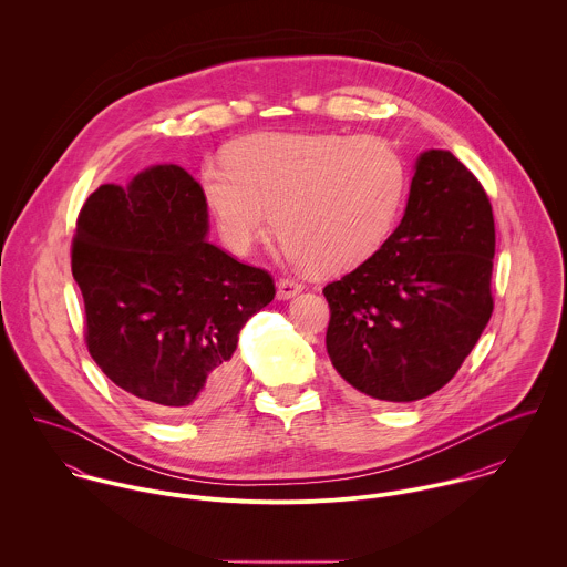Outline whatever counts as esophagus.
<instances>
[{
    "instance_id": "esophagus-1",
    "label": "esophagus",
    "mask_w": 567,
    "mask_h": 567,
    "mask_svg": "<svg viewBox=\"0 0 567 567\" xmlns=\"http://www.w3.org/2000/svg\"><path fill=\"white\" fill-rule=\"evenodd\" d=\"M301 290H303V284L292 277H284L277 281V299H292Z\"/></svg>"
}]
</instances>
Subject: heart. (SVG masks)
<instances>
[{
  "label": "heart",
  "instance_id": "heart-1",
  "mask_svg": "<svg viewBox=\"0 0 567 567\" xmlns=\"http://www.w3.org/2000/svg\"><path fill=\"white\" fill-rule=\"evenodd\" d=\"M225 244L248 252L270 223L290 257L321 272L367 261L386 243L408 187L402 155L380 137L252 133L200 169Z\"/></svg>",
  "mask_w": 567,
  "mask_h": 567
}]
</instances>
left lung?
<instances>
[{"label": "left lung", "mask_w": 567, "mask_h": 567, "mask_svg": "<svg viewBox=\"0 0 567 567\" xmlns=\"http://www.w3.org/2000/svg\"><path fill=\"white\" fill-rule=\"evenodd\" d=\"M493 255L495 223L481 181L447 151L423 153L400 227L323 288L324 344L338 375L384 402L443 389L491 319Z\"/></svg>", "instance_id": "obj_1"}]
</instances>
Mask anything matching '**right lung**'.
Here are the masks:
<instances>
[{
	"instance_id": "obj_1",
	"label": "right lung",
	"mask_w": 567,
	"mask_h": 567,
	"mask_svg": "<svg viewBox=\"0 0 567 567\" xmlns=\"http://www.w3.org/2000/svg\"><path fill=\"white\" fill-rule=\"evenodd\" d=\"M203 187L153 165L128 187L100 185L82 205L72 272L84 342L122 391L172 412L223 404L244 323L275 297L268 270L207 243Z\"/></svg>"
}]
</instances>
